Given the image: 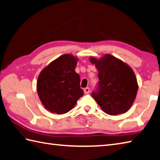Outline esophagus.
Segmentation results:
<instances>
[{
	"label": "esophagus",
	"instance_id": "obj_1",
	"mask_svg": "<svg viewBox=\"0 0 160 160\" xmlns=\"http://www.w3.org/2000/svg\"><path fill=\"white\" fill-rule=\"evenodd\" d=\"M84 92H85L86 94H88V93L90 92V88H88V87H87V88L84 89Z\"/></svg>",
	"mask_w": 160,
	"mask_h": 160
}]
</instances>
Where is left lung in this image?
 Segmentation results:
<instances>
[{"label":"left lung","mask_w":160,"mask_h":160,"mask_svg":"<svg viewBox=\"0 0 160 160\" xmlns=\"http://www.w3.org/2000/svg\"><path fill=\"white\" fill-rule=\"evenodd\" d=\"M90 62L98 70V87L92 92L93 99L108 115L124 113L129 109L138 91L134 71L121 60L110 54L101 58L90 57Z\"/></svg>","instance_id":"left-lung-1"}]
</instances>
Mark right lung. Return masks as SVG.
Instances as JSON below:
<instances>
[{"label":"right lung","instance_id":"add662e5","mask_svg":"<svg viewBox=\"0 0 160 160\" xmlns=\"http://www.w3.org/2000/svg\"><path fill=\"white\" fill-rule=\"evenodd\" d=\"M78 58L63 54L49 63L39 74L37 91L44 107L50 112L64 114L83 96L80 77L75 68Z\"/></svg>","mask_w":160,"mask_h":160}]
</instances>
